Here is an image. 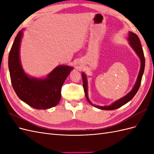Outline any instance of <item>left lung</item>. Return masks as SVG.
Listing matches in <instances>:
<instances>
[{
  "instance_id": "obj_1",
  "label": "left lung",
  "mask_w": 154,
  "mask_h": 154,
  "mask_svg": "<svg viewBox=\"0 0 154 154\" xmlns=\"http://www.w3.org/2000/svg\"><path fill=\"white\" fill-rule=\"evenodd\" d=\"M127 39L129 41L130 45L131 46V48L134 49L135 52H136V53L139 57L141 61V67H140V70H139L136 83H135L132 89L127 94H126L125 96L122 97V98L115 101L114 103L108 106H100V105H96L92 104L91 103V101H90L89 98H88V82H87V76L84 72L82 73V80H83V88H84V92H85L86 98L87 101L89 102L90 104L96 107L97 109H100L101 110H115L119 108V107L125 105L133 98L134 96L136 95V94L137 93L139 87H140L142 76H143L144 70V66H145V59H144V53L141 47V42L138 36L136 34H135L134 32L131 31L128 32Z\"/></svg>"
}]
</instances>
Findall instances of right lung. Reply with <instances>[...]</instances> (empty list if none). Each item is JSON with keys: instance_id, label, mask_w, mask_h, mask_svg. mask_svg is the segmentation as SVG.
Returning <instances> with one entry per match:
<instances>
[{"instance_id": "1", "label": "right lung", "mask_w": 154, "mask_h": 154, "mask_svg": "<svg viewBox=\"0 0 154 154\" xmlns=\"http://www.w3.org/2000/svg\"><path fill=\"white\" fill-rule=\"evenodd\" d=\"M23 29L18 32L10 50L8 67L11 84L19 98L36 109H48L57 106L61 98L62 85L72 67L61 65L55 67L45 78L32 77L22 66L20 48Z\"/></svg>"}]
</instances>
